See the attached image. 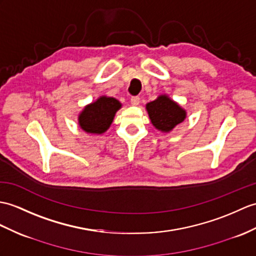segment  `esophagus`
I'll return each mask as SVG.
<instances>
[{
  "label": "esophagus",
  "instance_id": "1",
  "mask_svg": "<svg viewBox=\"0 0 256 256\" xmlns=\"http://www.w3.org/2000/svg\"><path fill=\"white\" fill-rule=\"evenodd\" d=\"M140 102V97L136 96V97H132V98H130V104H132V106H138Z\"/></svg>",
  "mask_w": 256,
  "mask_h": 256
}]
</instances>
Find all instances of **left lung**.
<instances>
[{
  "instance_id": "obj_1",
  "label": "left lung",
  "mask_w": 256,
  "mask_h": 256,
  "mask_svg": "<svg viewBox=\"0 0 256 256\" xmlns=\"http://www.w3.org/2000/svg\"><path fill=\"white\" fill-rule=\"evenodd\" d=\"M146 110L152 126L164 133L171 132L186 118V111L166 94L148 102Z\"/></svg>"
}]
</instances>
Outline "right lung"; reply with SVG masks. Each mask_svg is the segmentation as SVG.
I'll list each match as a JSON object with an SVG mask.
<instances>
[{
    "instance_id": "add662e5",
    "label": "right lung",
    "mask_w": 256,
    "mask_h": 256,
    "mask_svg": "<svg viewBox=\"0 0 256 256\" xmlns=\"http://www.w3.org/2000/svg\"><path fill=\"white\" fill-rule=\"evenodd\" d=\"M122 108L118 99L108 96H100L96 101L84 106L77 120L80 128L92 135H100L108 130L114 122V116Z\"/></svg>"
}]
</instances>
